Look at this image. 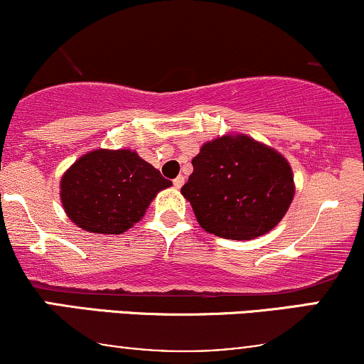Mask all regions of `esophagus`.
<instances>
[{
  "instance_id": "esophagus-1",
  "label": "esophagus",
  "mask_w": 364,
  "mask_h": 364,
  "mask_svg": "<svg viewBox=\"0 0 364 364\" xmlns=\"http://www.w3.org/2000/svg\"><path fill=\"white\" fill-rule=\"evenodd\" d=\"M185 176H178L176 179H174L173 181V185H174V188H176V190H179V188H181L183 185H185Z\"/></svg>"
}]
</instances>
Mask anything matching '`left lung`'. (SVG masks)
<instances>
[{
	"mask_svg": "<svg viewBox=\"0 0 364 364\" xmlns=\"http://www.w3.org/2000/svg\"><path fill=\"white\" fill-rule=\"evenodd\" d=\"M181 193L200 228L225 240L248 241L282 220L294 198V174L281 152L240 133L205 141L191 159Z\"/></svg>",
	"mask_w": 364,
	"mask_h": 364,
	"instance_id": "1",
	"label": "left lung"
}]
</instances>
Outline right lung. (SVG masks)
Instances as JSON below:
<instances>
[{"mask_svg":"<svg viewBox=\"0 0 364 364\" xmlns=\"http://www.w3.org/2000/svg\"><path fill=\"white\" fill-rule=\"evenodd\" d=\"M173 183L129 149H95L65 171L60 198L83 231L121 235L145 215L156 195Z\"/></svg>","mask_w":364,"mask_h":364,"instance_id":"right-lung-1","label":"right lung"}]
</instances>
